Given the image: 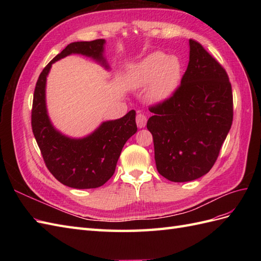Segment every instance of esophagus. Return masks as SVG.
Segmentation results:
<instances>
[{
  "label": "esophagus",
  "instance_id": "esophagus-1",
  "mask_svg": "<svg viewBox=\"0 0 261 261\" xmlns=\"http://www.w3.org/2000/svg\"><path fill=\"white\" fill-rule=\"evenodd\" d=\"M136 123H137V126L139 128L145 127L146 123H147V116L144 113L138 112L136 115Z\"/></svg>",
  "mask_w": 261,
  "mask_h": 261
}]
</instances>
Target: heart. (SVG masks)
Here are the masks:
<instances>
[{"instance_id": "b5f03b06", "label": "heart", "mask_w": 261, "mask_h": 261, "mask_svg": "<svg viewBox=\"0 0 261 261\" xmlns=\"http://www.w3.org/2000/svg\"><path fill=\"white\" fill-rule=\"evenodd\" d=\"M179 78L178 59L154 52L130 68L127 83L133 88H138L151 81L148 88V97L152 101H161L169 98L176 89Z\"/></svg>"}]
</instances>
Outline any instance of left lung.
<instances>
[{"instance_id": "8db88e82", "label": "left lung", "mask_w": 261, "mask_h": 261, "mask_svg": "<svg viewBox=\"0 0 261 261\" xmlns=\"http://www.w3.org/2000/svg\"><path fill=\"white\" fill-rule=\"evenodd\" d=\"M189 62L171 96L150 106L156 170L181 183L207 174L216 163L233 122L232 86L223 66L189 40Z\"/></svg>"}]
</instances>
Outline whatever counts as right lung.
<instances>
[{"label": "right lung", "instance_id": "obj_1", "mask_svg": "<svg viewBox=\"0 0 261 261\" xmlns=\"http://www.w3.org/2000/svg\"><path fill=\"white\" fill-rule=\"evenodd\" d=\"M103 39L68 44L39 76L31 109V128L43 161L51 174L62 184L78 189L97 188L112 177L126 141L137 132L136 112L102 123L91 135L72 139L52 126L45 108V81L52 63L72 53H80L101 62L106 67Z\"/></svg>", "mask_w": 261, "mask_h": 261}]
</instances>
